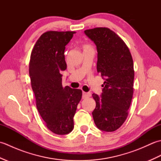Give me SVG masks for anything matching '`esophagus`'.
Instances as JSON below:
<instances>
[{
  "instance_id": "esophagus-1",
  "label": "esophagus",
  "mask_w": 161,
  "mask_h": 161,
  "mask_svg": "<svg viewBox=\"0 0 161 161\" xmlns=\"http://www.w3.org/2000/svg\"><path fill=\"white\" fill-rule=\"evenodd\" d=\"M91 96V93H86V92H83V93H82V97H83L84 99L90 97Z\"/></svg>"
}]
</instances>
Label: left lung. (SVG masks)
<instances>
[{
  "mask_svg": "<svg viewBox=\"0 0 161 161\" xmlns=\"http://www.w3.org/2000/svg\"><path fill=\"white\" fill-rule=\"evenodd\" d=\"M84 32L97 46V70L105 80L101 97L92 95L96 102L92 115L99 129L114 131L125 122L131 103L134 79L131 54L124 41L108 28Z\"/></svg>",
  "mask_w": 161,
  "mask_h": 161,
  "instance_id": "1",
  "label": "left lung"
}]
</instances>
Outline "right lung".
Instances as JSON below:
<instances>
[{
  "instance_id": "add662e5",
  "label": "right lung",
  "mask_w": 161,
  "mask_h": 161,
  "mask_svg": "<svg viewBox=\"0 0 161 161\" xmlns=\"http://www.w3.org/2000/svg\"><path fill=\"white\" fill-rule=\"evenodd\" d=\"M75 32L47 31L32 50L29 74L36 105L46 126L58 135L74 128L73 117L82 91L63 87L61 71L66 69L64 50Z\"/></svg>"
}]
</instances>
